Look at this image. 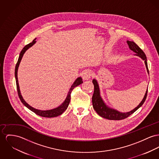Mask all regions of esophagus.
Segmentation results:
<instances>
[{
	"mask_svg": "<svg viewBox=\"0 0 159 159\" xmlns=\"http://www.w3.org/2000/svg\"><path fill=\"white\" fill-rule=\"evenodd\" d=\"M92 72L89 70H85L82 74V78L84 80H88L92 76Z\"/></svg>",
	"mask_w": 159,
	"mask_h": 159,
	"instance_id": "34e87169",
	"label": "esophagus"
}]
</instances>
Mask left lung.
<instances>
[{
  "label": "left lung",
  "mask_w": 159,
  "mask_h": 159,
  "mask_svg": "<svg viewBox=\"0 0 159 159\" xmlns=\"http://www.w3.org/2000/svg\"><path fill=\"white\" fill-rule=\"evenodd\" d=\"M127 43H128V45L129 49L131 51H133V52H134L135 53H136V54H135V55L139 56L143 60L145 61V66H146V67L147 69V72L149 74L148 64L147 61V57L144 53V52L134 42H130V41L128 40L127 41ZM92 82L94 85V93H93V95L92 96V104H93V108L96 111V113L100 116L102 117L105 119H107L109 120H122V119H124L127 118L129 116H130L131 114L134 113L138 108H139L141 106H142L147 98V93H148V88H147V90L146 91V93L145 94L143 99H142L141 102L138 105L137 107L134 108L131 111L127 112V113H121L115 109L110 108L109 107H108L106 105L100 95L99 87V85H98L96 80L93 79Z\"/></svg>",
  "instance_id": "obj_1"
}]
</instances>
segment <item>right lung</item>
Here are the masks:
<instances>
[{"label":"right lung","instance_id":"obj_1","mask_svg":"<svg viewBox=\"0 0 159 159\" xmlns=\"http://www.w3.org/2000/svg\"><path fill=\"white\" fill-rule=\"evenodd\" d=\"M35 39L32 42L29 43L28 44L26 45L23 49L21 50V52L19 55V57L18 59V61L16 64V68H15V78H16V85H17V93H18V95L21 101V102L23 103V105L26 106L28 108H29L30 110H31L34 113H35L36 115L40 116L42 117H57L60 115H61L64 111L67 109V108L68 107V106L69 104L70 101V94L72 91L73 90V89H74L75 87L79 85L82 84L83 83V80H82V78L81 77H78L75 81L74 83H73V84L72 85L71 87L69 89V91L68 92V94L67 95V97L66 98V99L64 100L63 102L57 108H53L52 110H38L36 108H33L32 107L30 106L28 103L26 102V101L23 99V97L21 95L20 91V89H19V83H18V78H17V71H18V68L19 66L20 63L21 61V58L23 57V54L26 52V50H28L30 48H31L32 46H33L35 42Z\"/></svg>","mask_w":159,"mask_h":159}]
</instances>
